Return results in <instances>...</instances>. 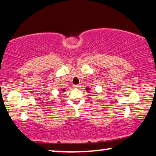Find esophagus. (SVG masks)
Listing matches in <instances>:
<instances>
[{"mask_svg": "<svg viewBox=\"0 0 156 156\" xmlns=\"http://www.w3.org/2000/svg\"><path fill=\"white\" fill-rule=\"evenodd\" d=\"M73 86L74 88H80L81 87L80 84H74V85H73Z\"/></svg>", "mask_w": 156, "mask_h": 156, "instance_id": "1", "label": "esophagus"}]
</instances>
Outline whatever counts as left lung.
I'll return each mask as SVG.
<instances>
[{
	"mask_svg": "<svg viewBox=\"0 0 156 156\" xmlns=\"http://www.w3.org/2000/svg\"><path fill=\"white\" fill-rule=\"evenodd\" d=\"M86 90L89 91V88H86Z\"/></svg>",
	"mask_w": 156,
	"mask_h": 156,
	"instance_id": "1",
	"label": "left lung"
}]
</instances>
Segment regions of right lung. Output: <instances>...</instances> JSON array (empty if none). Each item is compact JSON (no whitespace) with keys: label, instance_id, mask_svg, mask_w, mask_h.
Instances as JSON below:
<instances>
[{"label":"right lung","instance_id":"add662e5","mask_svg":"<svg viewBox=\"0 0 156 156\" xmlns=\"http://www.w3.org/2000/svg\"><path fill=\"white\" fill-rule=\"evenodd\" d=\"M63 91H65V89H64V90H63Z\"/></svg>","mask_w":156,"mask_h":156}]
</instances>
